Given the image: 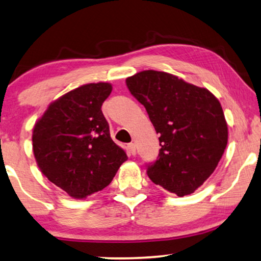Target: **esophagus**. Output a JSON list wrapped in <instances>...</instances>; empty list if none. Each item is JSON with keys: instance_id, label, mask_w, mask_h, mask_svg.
Returning a JSON list of instances; mask_svg holds the SVG:
<instances>
[{"instance_id": "34e87169", "label": "esophagus", "mask_w": 261, "mask_h": 261, "mask_svg": "<svg viewBox=\"0 0 261 261\" xmlns=\"http://www.w3.org/2000/svg\"><path fill=\"white\" fill-rule=\"evenodd\" d=\"M127 150H129V152L132 154V155H135L136 154V145L134 143H130L129 145H127Z\"/></svg>"}]
</instances>
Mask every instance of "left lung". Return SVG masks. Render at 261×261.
I'll list each match as a JSON object with an SVG mask.
<instances>
[{
	"label": "left lung",
	"instance_id": "1",
	"mask_svg": "<svg viewBox=\"0 0 261 261\" xmlns=\"http://www.w3.org/2000/svg\"><path fill=\"white\" fill-rule=\"evenodd\" d=\"M126 85L159 135V158L147 168V176L178 197L193 193L226 149L228 130L220 102L206 88L164 71L144 70L127 77Z\"/></svg>",
	"mask_w": 261,
	"mask_h": 261
}]
</instances>
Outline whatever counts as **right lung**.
Here are the masks:
<instances>
[{
    "instance_id": "obj_1",
    "label": "right lung",
    "mask_w": 261,
    "mask_h": 261,
    "mask_svg": "<svg viewBox=\"0 0 261 261\" xmlns=\"http://www.w3.org/2000/svg\"><path fill=\"white\" fill-rule=\"evenodd\" d=\"M111 91L106 82L81 85L50 103L34 125L33 151L41 172L75 199L102 191L127 161L100 110Z\"/></svg>"
}]
</instances>
